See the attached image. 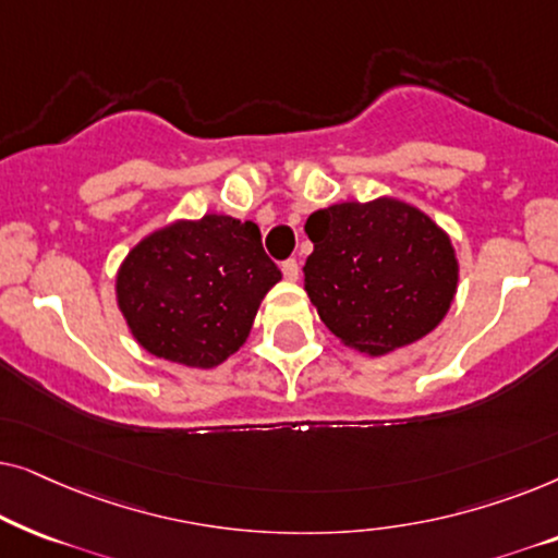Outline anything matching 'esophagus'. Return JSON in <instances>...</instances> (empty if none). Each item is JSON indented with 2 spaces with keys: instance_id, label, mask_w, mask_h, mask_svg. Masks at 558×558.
<instances>
[{
  "instance_id": "1",
  "label": "esophagus",
  "mask_w": 558,
  "mask_h": 558,
  "mask_svg": "<svg viewBox=\"0 0 558 558\" xmlns=\"http://www.w3.org/2000/svg\"><path fill=\"white\" fill-rule=\"evenodd\" d=\"M281 274H284L287 281L300 279V264H296V258H287V262L281 264Z\"/></svg>"
}]
</instances>
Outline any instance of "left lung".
<instances>
[{"label":"left lung","mask_w":558,"mask_h":558,"mask_svg":"<svg viewBox=\"0 0 558 558\" xmlns=\"http://www.w3.org/2000/svg\"><path fill=\"white\" fill-rule=\"evenodd\" d=\"M304 231L315 243L304 289L348 348L393 353L445 319L460 266L449 235L414 205L338 203L312 213Z\"/></svg>","instance_id":"obj_1"}]
</instances>
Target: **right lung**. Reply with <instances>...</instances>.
<instances>
[{
    "mask_svg": "<svg viewBox=\"0 0 558 558\" xmlns=\"http://www.w3.org/2000/svg\"><path fill=\"white\" fill-rule=\"evenodd\" d=\"M279 279L256 223L208 213L136 243L117 274V302L147 353L216 368L246 342Z\"/></svg>",
    "mask_w": 558,
    "mask_h": 558,
    "instance_id": "right-lung-1",
    "label": "right lung"
}]
</instances>
